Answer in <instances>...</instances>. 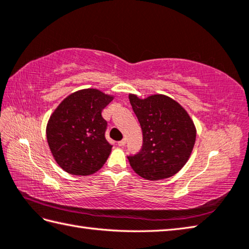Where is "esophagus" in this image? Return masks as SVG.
<instances>
[{"mask_svg":"<svg viewBox=\"0 0 249 249\" xmlns=\"http://www.w3.org/2000/svg\"><path fill=\"white\" fill-rule=\"evenodd\" d=\"M118 144L120 145V147H123V145H125V144H126V139H123V140H121V141H119V142H118Z\"/></svg>","mask_w":249,"mask_h":249,"instance_id":"34e87169","label":"esophagus"}]
</instances>
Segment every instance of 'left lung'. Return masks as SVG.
<instances>
[{
    "instance_id": "left-lung-1",
    "label": "left lung",
    "mask_w": 249,
    "mask_h": 249,
    "mask_svg": "<svg viewBox=\"0 0 249 249\" xmlns=\"http://www.w3.org/2000/svg\"><path fill=\"white\" fill-rule=\"evenodd\" d=\"M130 105L142 129L140 152L128 157L135 173L147 180L176 175L192 153L196 128L183 107L168 96L155 94L141 99L129 94Z\"/></svg>"
}]
</instances>
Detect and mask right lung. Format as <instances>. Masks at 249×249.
<instances>
[{
    "label": "right lung",
    "instance_id": "1",
    "mask_svg": "<svg viewBox=\"0 0 249 249\" xmlns=\"http://www.w3.org/2000/svg\"><path fill=\"white\" fill-rule=\"evenodd\" d=\"M114 97L96 89L72 92L53 112L46 126L48 147L56 163L71 175L89 176L104 166L112 145L101 116Z\"/></svg>",
    "mask_w": 249,
    "mask_h": 249
}]
</instances>
